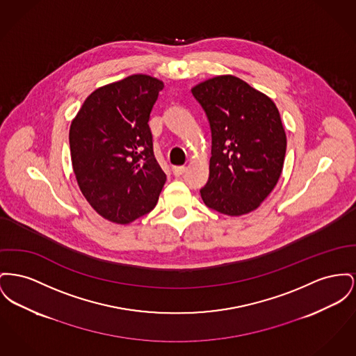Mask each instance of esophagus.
Instances as JSON below:
<instances>
[{
  "label": "esophagus",
  "mask_w": 356,
  "mask_h": 356,
  "mask_svg": "<svg viewBox=\"0 0 356 356\" xmlns=\"http://www.w3.org/2000/svg\"><path fill=\"white\" fill-rule=\"evenodd\" d=\"M186 169H187V168L184 167V165H179V167H173L172 172H173L175 176H181V175L186 172Z\"/></svg>",
  "instance_id": "obj_1"
}]
</instances>
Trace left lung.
<instances>
[{"instance_id":"1","label":"left lung","mask_w":356,"mask_h":356,"mask_svg":"<svg viewBox=\"0 0 356 356\" xmlns=\"http://www.w3.org/2000/svg\"><path fill=\"white\" fill-rule=\"evenodd\" d=\"M211 129L209 177L204 204L239 216L259 207L275 187L286 152V134L272 99L232 75L192 88Z\"/></svg>"}]
</instances>
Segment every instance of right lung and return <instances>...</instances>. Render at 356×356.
Listing matches in <instances>:
<instances>
[{
    "instance_id": "add662e5",
    "label": "right lung",
    "mask_w": 356,
    "mask_h": 356,
    "mask_svg": "<svg viewBox=\"0 0 356 356\" xmlns=\"http://www.w3.org/2000/svg\"><path fill=\"white\" fill-rule=\"evenodd\" d=\"M163 87L143 74L104 86L87 97L70 127L79 188L110 222L127 225L147 215L165 184L147 124Z\"/></svg>"
}]
</instances>
